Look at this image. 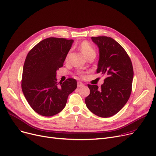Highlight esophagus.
<instances>
[{"label":"esophagus","instance_id":"obj_1","mask_svg":"<svg viewBox=\"0 0 156 156\" xmlns=\"http://www.w3.org/2000/svg\"><path fill=\"white\" fill-rule=\"evenodd\" d=\"M83 83H82L81 82H80V81H78V84H77V87L78 88H80V87H83Z\"/></svg>","mask_w":156,"mask_h":156}]
</instances>
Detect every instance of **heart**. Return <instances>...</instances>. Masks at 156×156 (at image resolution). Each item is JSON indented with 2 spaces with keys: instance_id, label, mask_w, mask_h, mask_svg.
<instances>
[{
  "instance_id": "b5f03b06",
  "label": "heart",
  "mask_w": 156,
  "mask_h": 156,
  "mask_svg": "<svg viewBox=\"0 0 156 156\" xmlns=\"http://www.w3.org/2000/svg\"><path fill=\"white\" fill-rule=\"evenodd\" d=\"M80 49L81 50V51L83 53V54L87 57L88 59L91 58V57H95L96 55V51L95 50V48L90 44L88 42H86V41H83V42H81L80 45H79ZM68 57V56H67ZM78 75L80 77H82V73L79 71L78 72Z\"/></svg>"
}]
</instances>
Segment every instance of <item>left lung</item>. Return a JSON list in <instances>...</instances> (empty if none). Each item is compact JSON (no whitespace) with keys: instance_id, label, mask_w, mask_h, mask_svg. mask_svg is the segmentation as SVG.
I'll return each mask as SVG.
<instances>
[{"instance_id":"left-lung-1","label":"left lung","mask_w":156,"mask_h":156,"mask_svg":"<svg viewBox=\"0 0 156 156\" xmlns=\"http://www.w3.org/2000/svg\"><path fill=\"white\" fill-rule=\"evenodd\" d=\"M99 48L97 73L106 78L101 88L89 85L86 97L87 108L95 115L109 118L118 113L128 102L132 93L133 69L127 52L116 40L108 37L91 38Z\"/></svg>"}]
</instances>
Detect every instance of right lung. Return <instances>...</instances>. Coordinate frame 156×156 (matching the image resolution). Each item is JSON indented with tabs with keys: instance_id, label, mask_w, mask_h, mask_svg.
Masks as SVG:
<instances>
[{
	"instance_id": "add662e5",
	"label": "right lung",
	"mask_w": 156,
	"mask_h": 156,
	"mask_svg": "<svg viewBox=\"0 0 156 156\" xmlns=\"http://www.w3.org/2000/svg\"><path fill=\"white\" fill-rule=\"evenodd\" d=\"M73 42V40L63 38H45L32 48L26 57L22 91L31 108L43 116L60 112L68 95L77 87L75 79L57 83L55 78L56 71L63 66Z\"/></svg>"
}]
</instances>
